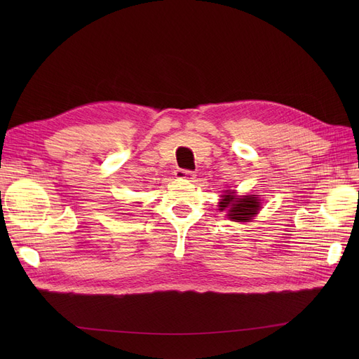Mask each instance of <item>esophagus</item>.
<instances>
[{"label":"esophagus","mask_w":359,"mask_h":359,"mask_svg":"<svg viewBox=\"0 0 359 359\" xmlns=\"http://www.w3.org/2000/svg\"><path fill=\"white\" fill-rule=\"evenodd\" d=\"M175 176H176L177 179H189V177H192L194 175H192V172H189V170H184V168H177L176 172H175Z\"/></svg>","instance_id":"34e87169"}]
</instances>
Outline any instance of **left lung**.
Wrapping results in <instances>:
<instances>
[{
  "mask_svg": "<svg viewBox=\"0 0 359 359\" xmlns=\"http://www.w3.org/2000/svg\"><path fill=\"white\" fill-rule=\"evenodd\" d=\"M219 211H227V217L233 221H249L260 210V202L256 199V195H248L243 198H236L229 192L224 195L218 203Z\"/></svg>",
  "mask_w": 359,
  "mask_h": 359,
  "instance_id": "obj_1",
  "label": "left lung"
}]
</instances>
